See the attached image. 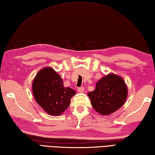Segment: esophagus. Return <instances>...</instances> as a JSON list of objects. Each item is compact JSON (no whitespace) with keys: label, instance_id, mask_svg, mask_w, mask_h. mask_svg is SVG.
<instances>
[{"label":"esophagus","instance_id":"1","mask_svg":"<svg viewBox=\"0 0 155 155\" xmlns=\"http://www.w3.org/2000/svg\"><path fill=\"white\" fill-rule=\"evenodd\" d=\"M77 91H78V93H83V92H84V88L83 87H78V88H77Z\"/></svg>","mask_w":155,"mask_h":155}]
</instances>
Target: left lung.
Here are the masks:
<instances>
[{
	"instance_id": "obj_1",
	"label": "left lung",
	"mask_w": 155,
	"mask_h": 155,
	"mask_svg": "<svg viewBox=\"0 0 155 155\" xmlns=\"http://www.w3.org/2000/svg\"><path fill=\"white\" fill-rule=\"evenodd\" d=\"M127 87L121 77L109 74L98 81L95 90L88 93L94 109L108 115L120 108L127 97Z\"/></svg>"
}]
</instances>
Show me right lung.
Instances as JSON below:
<instances>
[{"mask_svg":"<svg viewBox=\"0 0 155 155\" xmlns=\"http://www.w3.org/2000/svg\"><path fill=\"white\" fill-rule=\"evenodd\" d=\"M32 93L37 103L51 115H60L68 107L76 92L63 86L60 75L51 67L42 69L32 83Z\"/></svg>","mask_w":155,"mask_h":155,"instance_id":"right-lung-1","label":"right lung"}]
</instances>
